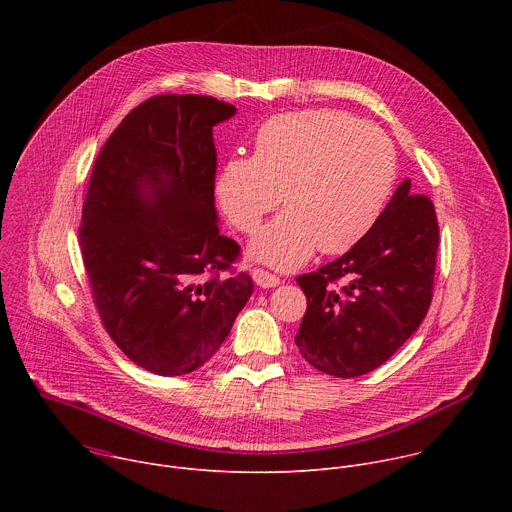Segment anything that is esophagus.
Wrapping results in <instances>:
<instances>
[{
  "instance_id": "34e87169",
  "label": "esophagus",
  "mask_w": 512,
  "mask_h": 512,
  "mask_svg": "<svg viewBox=\"0 0 512 512\" xmlns=\"http://www.w3.org/2000/svg\"><path fill=\"white\" fill-rule=\"evenodd\" d=\"M253 279H255V283L259 285V287H277L279 285V277H275V275H271L269 271H265V269H253Z\"/></svg>"
}]
</instances>
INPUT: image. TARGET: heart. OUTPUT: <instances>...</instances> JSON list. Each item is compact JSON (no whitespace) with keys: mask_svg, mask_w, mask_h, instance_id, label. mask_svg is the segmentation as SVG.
<instances>
[{"mask_svg":"<svg viewBox=\"0 0 512 512\" xmlns=\"http://www.w3.org/2000/svg\"><path fill=\"white\" fill-rule=\"evenodd\" d=\"M397 180L395 145L379 127L334 109L269 117L255 135L253 156L225 162L216 200L243 233H255L281 202L285 210L255 237L253 259L291 271L320 247L336 255L367 235Z\"/></svg>","mask_w":512,"mask_h":512,"instance_id":"1","label":"heart"}]
</instances>
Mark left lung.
I'll return each mask as SVG.
<instances>
[{
    "label": "left lung",
    "instance_id": "obj_1",
    "mask_svg": "<svg viewBox=\"0 0 512 512\" xmlns=\"http://www.w3.org/2000/svg\"><path fill=\"white\" fill-rule=\"evenodd\" d=\"M437 243L433 202L411 194V180H403L350 251L296 279L308 300L296 344L314 369L360 377L403 346L431 304Z\"/></svg>",
    "mask_w": 512,
    "mask_h": 512
}]
</instances>
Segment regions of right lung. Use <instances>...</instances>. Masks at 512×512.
<instances>
[{
  "instance_id": "1",
  "label": "right lung",
  "mask_w": 512,
  "mask_h": 512,
  "mask_svg": "<svg viewBox=\"0 0 512 512\" xmlns=\"http://www.w3.org/2000/svg\"><path fill=\"white\" fill-rule=\"evenodd\" d=\"M237 109L204 95H158L127 113L93 166L79 231L103 326L137 367L196 371L253 294L225 275L239 245L214 208L212 127Z\"/></svg>"
}]
</instances>
